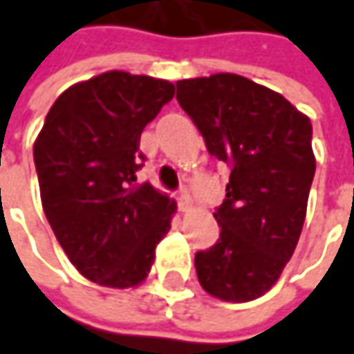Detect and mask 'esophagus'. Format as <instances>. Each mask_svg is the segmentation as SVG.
Listing matches in <instances>:
<instances>
[{
    "label": "esophagus",
    "mask_w": 354,
    "mask_h": 354,
    "mask_svg": "<svg viewBox=\"0 0 354 354\" xmlns=\"http://www.w3.org/2000/svg\"><path fill=\"white\" fill-rule=\"evenodd\" d=\"M176 201H178V209L180 212H186L189 207V194L186 188H180L176 194Z\"/></svg>",
    "instance_id": "esophagus-1"
}]
</instances>
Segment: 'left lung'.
I'll use <instances>...</instances> for the list:
<instances>
[{
  "mask_svg": "<svg viewBox=\"0 0 354 354\" xmlns=\"http://www.w3.org/2000/svg\"><path fill=\"white\" fill-rule=\"evenodd\" d=\"M176 100L231 170L214 247L196 252L205 292L249 301L274 286L292 259L315 174L311 123L280 93L237 74L176 82Z\"/></svg>",
  "mask_w": 354,
  "mask_h": 354,
  "instance_id": "obj_1",
  "label": "left lung"
}]
</instances>
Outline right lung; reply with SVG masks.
Instances as JSON below:
<instances>
[{
	"instance_id": "obj_1",
	"label": "right lung",
	"mask_w": 354,
	"mask_h": 354,
	"mask_svg": "<svg viewBox=\"0 0 354 354\" xmlns=\"http://www.w3.org/2000/svg\"><path fill=\"white\" fill-rule=\"evenodd\" d=\"M174 97V84L105 72L60 93L35 140L48 223L70 262L111 288L142 282L176 203L137 170L140 133Z\"/></svg>"
}]
</instances>
